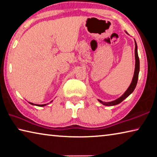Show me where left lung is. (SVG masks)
I'll list each match as a JSON object with an SVG mask.
<instances>
[{"label": "left lung", "instance_id": "obj_1", "mask_svg": "<svg viewBox=\"0 0 157 157\" xmlns=\"http://www.w3.org/2000/svg\"><path fill=\"white\" fill-rule=\"evenodd\" d=\"M134 53H135V60H136L135 70H134V76H133V78H132V81L130 87H128L127 91H126L124 93V94H123L121 96V97L118 98V99H117V100H115L114 101H112V102L105 103V102H103V101L98 100L101 103H103V105H105L107 106H112V105H117V104L121 103L122 101L125 99V98H127L129 95L132 94V93L133 91L134 90V89H135V87L136 86V84H137V81H138L139 69H140L139 58V56H138V52H137V45H136V42H135V49H134Z\"/></svg>", "mask_w": 157, "mask_h": 157}]
</instances>
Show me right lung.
Instances as JSON below:
<instances>
[{
	"instance_id": "1",
	"label": "right lung",
	"mask_w": 157,
	"mask_h": 157,
	"mask_svg": "<svg viewBox=\"0 0 157 157\" xmlns=\"http://www.w3.org/2000/svg\"><path fill=\"white\" fill-rule=\"evenodd\" d=\"M29 103L32 104V105H38V106H45V105H46V104H44V105H36V104H34L32 103Z\"/></svg>"
}]
</instances>
